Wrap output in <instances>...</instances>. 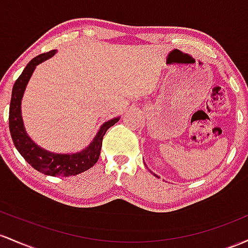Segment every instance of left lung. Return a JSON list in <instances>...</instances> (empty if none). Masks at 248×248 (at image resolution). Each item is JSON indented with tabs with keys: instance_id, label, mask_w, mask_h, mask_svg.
<instances>
[{
	"instance_id": "left-lung-1",
	"label": "left lung",
	"mask_w": 248,
	"mask_h": 248,
	"mask_svg": "<svg viewBox=\"0 0 248 248\" xmlns=\"http://www.w3.org/2000/svg\"><path fill=\"white\" fill-rule=\"evenodd\" d=\"M155 177H158V176H155Z\"/></svg>"
}]
</instances>
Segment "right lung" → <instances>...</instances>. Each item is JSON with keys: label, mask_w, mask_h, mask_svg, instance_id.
<instances>
[{"label": "right lung", "mask_w": 248, "mask_h": 248, "mask_svg": "<svg viewBox=\"0 0 248 248\" xmlns=\"http://www.w3.org/2000/svg\"><path fill=\"white\" fill-rule=\"evenodd\" d=\"M56 52L57 50H51V51L32 58L27 64L18 78L16 79L13 88L9 108V130L14 145L16 146L22 157L35 170L46 174V176L69 177L82 173V172L93 168L97 163L99 155H101L103 136L105 135L109 127L119 121V117H115V118L103 123L93 141L82 151L75 152V154H56V152L48 151V150L38 146L29 137L26 131V127H24L23 119H22V98H23L24 91H26L28 83H29L32 72L35 71L36 66L51 58Z\"/></svg>", "instance_id": "right-lung-1"}]
</instances>
